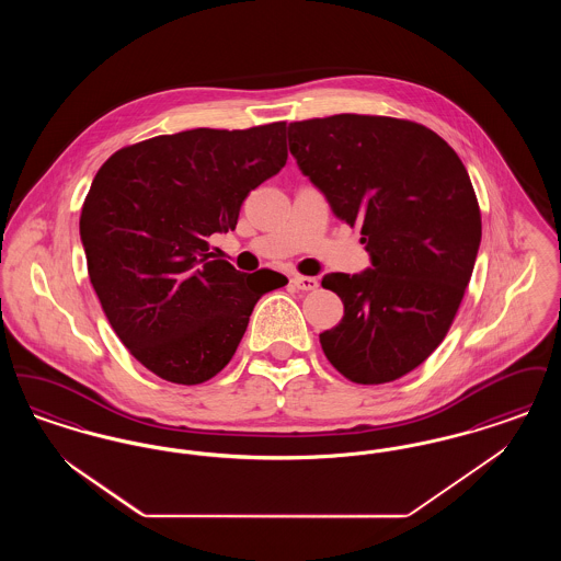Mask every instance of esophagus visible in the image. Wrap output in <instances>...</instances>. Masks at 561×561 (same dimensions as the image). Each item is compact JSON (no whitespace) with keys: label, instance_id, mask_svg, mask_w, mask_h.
<instances>
[{"label":"esophagus","instance_id":"esophagus-1","mask_svg":"<svg viewBox=\"0 0 561 561\" xmlns=\"http://www.w3.org/2000/svg\"><path fill=\"white\" fill-rule=\"evenodd\" d=\"M294 288L298 290H316L320 286V282L316 277H307V275H294L293 277Z\"/></svg>","mask_w":561,"mask_h":561}]
</instances>
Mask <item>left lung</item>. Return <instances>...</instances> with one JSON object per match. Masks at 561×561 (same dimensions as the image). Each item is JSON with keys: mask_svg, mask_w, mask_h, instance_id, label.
<instances>
[{"mask_svg": "<svg viewBox=\"0 0 561 561\" xmlns=\"http://www.w3.org/2000/svg\"><path fill=\"white\" fill-rule=\"evenodd\" d=\"M288 138L373 259L370 271L321 279L345 305L321 348L351 382L398 380L442 345L473 273L481 213L467 168L439 134L385 115L302 119Z\"/></svg>", "mask_w": 561, "mask_h": 561, "instance_id": "obj_1", "label": "left lung"}]
</instances>
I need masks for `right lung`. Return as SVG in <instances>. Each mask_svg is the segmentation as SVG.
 Returning a JSON list of instances; mask_svg holds the SVG:
<instances>
[{
    "label": "right lung",
    "instance_id": "1",
    "mask_svg": "<svg viewBox=\"0 0 561 561\" xmlns=\"http://www.w3.org/2000/svg\"><path fill=\"white\" fill-rule=\"evenodd\" d=\"M288 160L286 122L195 128L115 151L81 206L88 275L134 357L176 385H202L233 357L254 305L288 279L240 273L210 252L252 188Z\"/></svg>",
    "mask_w": 561,
    "mask_h": 561
}]
</instances>
